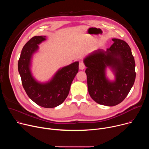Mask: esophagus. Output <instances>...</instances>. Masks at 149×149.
<instances>
[{
    "instance_id": "34e87169",
    "label": "esophagus",
    "mask_w": 149,
    "mask_h": 149,
    "mask_svg": "<svg viewBox=\"0 0 149 149\" xmlns=\"http://www.w3.org/2000/svg\"><path fill=\"white\" fill-rule=\"evenodd\" d=\"M86 68V66H85L84 63L82 62H81L79 64V69L81 70H83Z\"/></svg>"
}]
</instances>
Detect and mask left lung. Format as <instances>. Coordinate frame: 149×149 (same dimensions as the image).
Returning a JSON list of instances; mask_svg holds the SVG:
<instances>
[{"instance_id": "left-lung-1", "label": "left lung", "mask_w": 149, "mask_h": 149, "mask_svg": "<svg viewBox=\"0 0 149 149\" xmlns=\"http://www.w3.org/2000/svg\"><path fill=\"white\" fill-rule=\"evenodd\" d=\"M112 40L114 43L107 51L95 50L84 59L91 97L99 104L110 107L125 99L136 78L135 61L129 45L120 39ZM107 67L114 73V81L106 77Z\"/></svg>"}]
</instances>
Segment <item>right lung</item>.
<instances>
[{"label": "right lung", "mask_w": 149, "mask_h": 149, "mask_svg": "<svg viewBox=\"0 0 149 149\" xmlns=\"http://www.w3.org/2000/svg\"><path fill=\"white\" fill-rule=\"evenodd\" d=\"M45 36H33L25 45L18 61V71L28 97L42 107L54 108L67 97L72 82L78 72L79 62L60 68L47 82L36 81L31 72V60L39 49L38 45L45 40Z\"/></svg>", "instance_id": "right-lung-1"}]
</instances>
